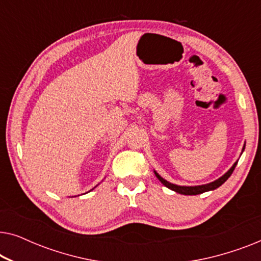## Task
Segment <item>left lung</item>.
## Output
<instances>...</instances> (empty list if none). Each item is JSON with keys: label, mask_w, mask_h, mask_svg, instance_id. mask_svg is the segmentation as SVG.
<instances>
[{"label": "left lung", "mask_w": 261, "mask_h": 261, "mask_svg": "<svg viewBox=\"0 0 261 261\" xmlns=\"http://www.w3.org/2000/svg\"><path fill=\"white\" fill-rule=\"evenodd\" d=\"M245 146H246V142L244 144V147H242L241 154H242V152L245 151ZM238 162H239V160H237V162L233 164V166H231L230 169L223 174V176L217 178L216 180L210 181V183H206V184H202V185H191V187H190V185H177V184L170 183L169 180H166L165 178H163L162 176H160V174L156 172L155 170H153V171H154L155 177L160 180V183H162L163 185H165L166 188H169L170 190H172V191L177 192V194H180V195H190V196H192V195L203 194V192H206V191H213V190H215V189L220 188L221 185H222L224 181H226L228 178L231 176V173H233V171L235 169V166H237Z\"/></svg>", "instance_id": "obj_1"}]
</instances>
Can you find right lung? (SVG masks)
<instances>
[{
    "mask_svg": "<svg viewBox=\"0 0 261 261\" xmlns=\"http://www.w3.org/2000/svg\"><path fill=\"white\" fill-rule=\"evenodd\" d=\"M96 187H97V185H96ZM96 187H95V188H96ZM92 190H94V189H92Z\"/></svg>",
    "mask_w": 261,
    "mask_h": 261,
    "instance_id": "right-lung-1",
    "label": "right lung"
}]
</instances>
